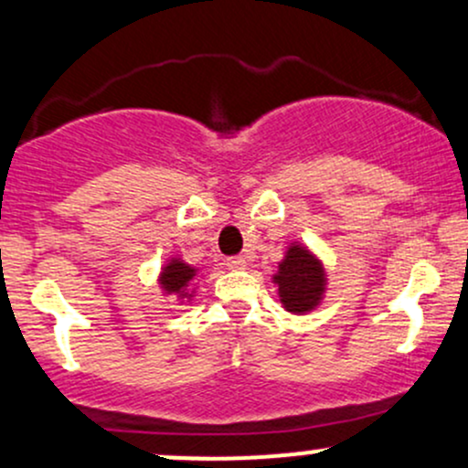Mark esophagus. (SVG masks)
Instances as JSON below:
<instances>
[{"label":"esophagus","mask_w":468,"mask_h":468,"mask_svg":"<svg viewBox=\"0 0 468 468\" xmlns=\"http://www.w3.org/2000/svg\"><path fill=\"white\" fill-rule=\"evenodd\" d=\"M226 266L233 271H242V269H246V258L244 255H235V258L226 260Z\"/></svg>","instance_id":"obj_1"}]
</instances>
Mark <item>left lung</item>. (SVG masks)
I'll return each instance as SVG.
<instances>
[{
  "label": "left lung",
  "mask_w": 468,
  "mask_h": 468,
  "mask_svg": "<svg viewBox=\"0 0 468 468\" xmlns=\"http://www.w3.org/2000/svg\"><path fill=\"white\" fill-rule=\"evenodd\" d=\"M273 282L284 309L295 315H304L315 309L326 291V273L322 261L306 246L291 244L284 260L277 266Z\"/></svg>",
  "instance_id": "obj_1"
}]
</instances>
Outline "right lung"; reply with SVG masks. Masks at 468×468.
<instances>
[{
    "label": "right lung",
    "instance_id": "obj_1",
    "mask_svg": "<svg viewBox=\"0 0 468 468\" xmlns=\"http://www.w3.org/2000/svg\"><path fill=\"white\" fill-rule=\"evenodd\" d=\"M195 275H197L195 266L186 264V261L179 258H173L166 261V266L159 273V286H162L166 295H176L179 302L191 300L193 291H188V286H191Z\"/></svg>",
    "mask_w": 468,
    "mask_h": 468
}]
</instances>
